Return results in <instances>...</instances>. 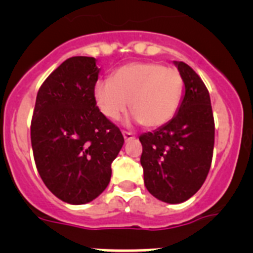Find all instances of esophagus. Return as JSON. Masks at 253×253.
Wrapping results in <instances>:
<instances>
[{"label": "esophagus", "mask_w": 253, "mask_h": 253, "mask_svg": "<svg viewBox=\"0 0 253 253\" xmlns=\"http://www.w3.org/2000/svg\"><path fill=\"white\" fill-rule=\"evenodd\" d=\"M123 135H124L125 142H128V140H131L134 138V134L130 133V131H123Z\"/></svg>", "instance_id": "esophagus-1"}]
</instances>
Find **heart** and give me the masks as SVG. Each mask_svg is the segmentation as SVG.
Wrapping results in <instances>:
<instances>
[{
  "label": "heart",
  "instance_id": "b5f03b06",
  "mask_svg": "<svg viewBox=\"0 0 253 253\" xmlns=\"http://www.w3.org/2000/svg\"><path fill=\"white\" fill-rule=\"evenodd\" d=\"M184 95L180 71L157 62H134L120 67L111 80L96 82L93 97L99 110L119 120L128 109L146 128H158L176 115Z\"/></svg>",
  "mask_w": 253,
  "mask_h": 253
}]
</instances>
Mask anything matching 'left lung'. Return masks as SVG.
I'll return each instance as SVG.
<instances>
[{
  "label": "left lung",
  "mask_w": 253,
  "mask_h": 253,
  "mask_svg": "<svg viewBox=\"0 0 253 253\" xmlns=\"http://www.w3.org/2000/svg\"><path fill=\"white\" fill-rule=\"evenodd\" d=\"M175 64L185 84L180 109L167 124L139 137L144 185L154 198L169 204L186 202L204 184L215 134L207 86L186 63Z\"/></svg>",
  "instance_id": "8db88e82"
}]
</instances>
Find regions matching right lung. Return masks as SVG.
Wrapping results in <instances>:
<instances>
[{
  "mask_svg": "<svg viewBox=\"0 0 253 253\" xmlns=\"http://www.w3.org/2000/svg\"><path fill=\"white\" fill-rule=\"evenodd\" d=\"M99 72L93 57L68 58L37 95L30 126L35 165L45 186L68 204L92 202L106 189L124 144L95 102Z\"/></svg>",
  "mask_w": 253,
  "mask_h": 253,
  "instance_id": "right-lung-1",
  "label": "right lung"
}]
</instances>
